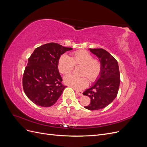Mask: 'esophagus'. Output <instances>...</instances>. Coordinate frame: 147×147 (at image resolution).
<instances>
[{
	"label": "esophagus",
	"instance_id": "obj_1",
	"mask_svg": "<svg viewBox=\"0 0 147 147\" xmlns=\"http://www.w3.org/2000/svg\"><path fill=\"white\" fill-rule=\"evenodd\" d=\"M76 93H77V94L79 96H83V92H82V91H80V90H76Z\"/></svg>",
	"mask_w": 147,
	"mask_h": 147
}]
</instances>
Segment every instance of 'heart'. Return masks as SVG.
<instances>
[{
    "label": "heart",
    "instance_id": "b5f03b06",
    "mask_svg": "<svg viewBox=\"0 0 147 147\" xmlns=\"http://www.w3.org/2000/svg\"><path fill=\"white\" fill-rule=\"evenodd\" d=\"M75 65H82L80 75L86 76L91 82H95L101 72L100 62L96 59H93L90 53L84 50L74 52L71 57L67 55H63L58 61L59 72L65 75L72 72ZM64 83L77 90L86 87L88 84L86 77H78L72 75L64 77Z\"/></svg>",
    "mask_w": 147,
    "mask_h": 147
}]
</instances>
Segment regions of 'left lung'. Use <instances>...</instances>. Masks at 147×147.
Returning a JSON list of instances; mask_svg holds the SVG:
<instances>
[{"instance_id": "obj_1", "label": "left lung", "mask_w": 147, "mask_h": 147, "mask_svg": "<svg viewBox=\"0 0 147 147\" xmlns=\"http://www.w3.org/2000/svg\"><path fill=\"white\" fill-rule=\"evenodd\" d=\"M98 57L101 72L94 84L83 93L90 97L91 103L84 108L90 110L102 109L108 106L117 97L120 83V74L117 61L102 48H90Z\"/></svg>"}]
</instances>
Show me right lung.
Wrapping results in <instances>:
<instances>
[{
  "label": "right lung",
  "instance_id": "right-lung-1",
  "mask_svg": "<svg viewBox=\"0 0 147 147\" xmlns=\"http://www.w3.org/2000/svg\"><path fill=\"white\" fill-rule=\"evenodd\" d=\"M72 48L48 43L35 49L28 59L23 78L26 95L33 103L48 107L54 105L67 87L58 70L61 56Z\"/></svg>",
  "mask_w": 147,
  "mask_h": 147
}]
</instances>
